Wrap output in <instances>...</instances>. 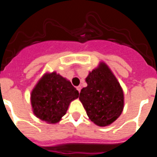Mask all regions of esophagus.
Masks as SVG:
<instances>
[{
  "mask_svg": "<svg viewBox=\"0 0 157 157\" xmlns=\"http://www.w3.org/2000/svg\"><path fill=\"white\" fill-rule=\"evenodd\" d=\"M76 89H77V90L78 91V93H80V91H81V89H82L81 86H77L76 87Z\"/></svg>",
  "mask_w": 157,
  "mask_h": 157,
  "instance_id": "34e87169",
  "label": "esophagus"
}]
</instances>
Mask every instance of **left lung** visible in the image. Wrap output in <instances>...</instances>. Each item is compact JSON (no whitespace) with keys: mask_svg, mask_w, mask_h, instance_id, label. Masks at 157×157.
I'll list each match as a JSON object with an SVG mask.
<instances>
[{"mask_svg":"<svg viewBox=\"0 0 157 157\" xmlns=\"http://www.w3.org/2000/svg\"><path fill=\"white\" fill-rule=\"evenodd\" d=\"M87 86L82 89L79 100L90 120L100 127L116 120L123 109V92L120 83L105 63L90 72Z\"/></svg>","mask_w":157,"mask_h":157,"instance_id":"obj_1","label":"left lung"}]
</instances>
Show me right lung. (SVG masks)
<instances>
[{
	"instance_id": "right-lung-1",
	"label": "right lung",
	"mask_w": 157,
	"mask_h": 157,
	"mask_svg": "<svg viewBox=\"0 0 157 157\" xmlns=\"http://www.w3.org/2000/svg\"><path fill=\"white\" fill-rule=\"evenodd\" d=\"M78 91L56 72L45 74L31 93L34 115L48 123H58L66 114L70 103L78 98Z\"/></svg>"
}]
</instances>
